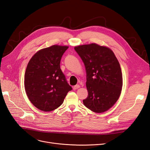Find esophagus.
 Segmentation results:
<instances>
[{
  "label": "esophagus",
  "instance_id": "34e87169",
  "mask_svg": "<svg viewBox=\"0 0 150 150\" xmlns=\"http://www.w3.org/2000/svg\"><path fill=\"white\" fill-rule=\"evenodd\" d=\"M79 88H80V86L78 85V84H77V85H76V86H74V87H73V89H74V90H76V89H78Z\"/></svg>",
  "mask_w": 150,
  "mask_h": 150
}]
</instances>
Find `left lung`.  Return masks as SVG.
<instances>
[{
  "label": "left lung",
  "instance_id": "8db88e82",
  "mask_svg": "<svg viewBox=\"0 0 150 150\" xmlns=\"http://www.w3.org/2000/svg\"><path fill=\"white\" fill-rule=\"evenodd\" d=\"M83 60L86 71L87 98L84 106L93 112L106 111L117 101L122 86L120 63L114 52L96 44L74 47Z\"/></svg>",
  "mask_w": 150,
  "mask_h": 150
}]
</instances>
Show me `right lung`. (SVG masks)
<instances>
[{
    "mask_svg": "<svg viewBox=\"0 0 150 150\" xmlns=\"http://www.w3.org/2000/svg\"><path fill=\"white\" fill-rule=\"evenodd\" d=\"M67 46L54 45L36 52L27 66L25 90L30 101L39 110L51 111L62 104L72 89L60 67Z\"/></svg>",
    "mask_w": 150,
    "mask_h": 150,
    "instance_id": "obj_1",
    "label": "right lung"
}]
</instances>
